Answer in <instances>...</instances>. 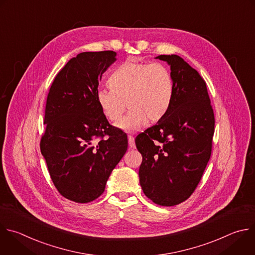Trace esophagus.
Masks as SVG:
<instances>
[{"mask_svg": "<svg viewBox=\"0 0 255 255\" xmlns=\"http://www.w3.org/2000/svg\"><path fill=\"white\" fill-rule=\"evenodd\" d=\"M128 144H129L130 148H135V141H134L133 136H128Z\"/></svg>", "mask_w": 255, "mask_h": 255, "instance_id": "1", "label": "esophagus"}]
</instances>
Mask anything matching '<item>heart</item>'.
<instances>
[{
  "label": "heart",
  "mask_w": 255,
  "mask_h": 255,
  "mask_svg": "<svg viewBox=\"0 0 255 255\" xmlns=\"http://www.w3.org/2000/svg\"><path fill=\"white\" fill-rule=\"evenodd\" d=\"M108 84L111 89L97 90V103L113 123L122 118L127 106L129 112L118 124L126 131L141 128L147 120L151 123L160 121L173 95L171 73L160 63L126 60L113 71Z\"/></svg>",
  "instance_id": "heart-1"
}]
</instances>
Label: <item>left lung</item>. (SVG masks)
<instances>
[{"instance_id":"8db88e82","label":"left lung","mask_w":255,"mask_h":255,"mask_svg":"<svg viewBox=\"0 0 255 255\" xmlns=\"http://www.w3.org/2000/svg\"><path fill=\"white\" fill-rule=\"evenodd\" d=\"M171 68L173 95L165 116L137 135L144 194L161 206L188 199L201 180L212 151L214 113L200 74L177 55H160Z\"/></svg>"}]
</instances>
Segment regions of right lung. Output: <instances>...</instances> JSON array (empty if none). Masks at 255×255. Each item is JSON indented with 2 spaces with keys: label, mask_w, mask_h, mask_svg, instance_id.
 I'll return each instance as SVG.
<instances>
[{
  "label": "right lung",
  "mask_w": 255,
  "mask_h": 255,
  "mask_svg": "<svg viewBox=\"0 0 255 255\" xmlns=\"http://www.w3.org/2000/svg\"><path fill=\"white\" fill-rule=\"evenodd\" d=\"M113 51L83 52L55 77L45 109L40 149L59 193L88 203L105 190L113 169L126 153L128 139L101 111L96 92Z\"/></svg>",
  "instance_id": "right-lung-1"
}]
</instances>
